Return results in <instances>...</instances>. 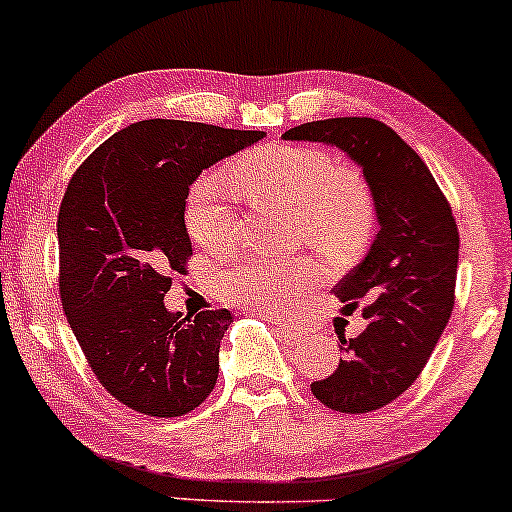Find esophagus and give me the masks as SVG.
<instances>
[{
	"mask_svg": "<svg viewBox=\"0 0 512 512\" xmlns=\"http://www.w3.org/2000/svg\"><path fill=\"white\" fill-rule=\"evenodd\" d=\"M267 321L276 323L278 331H281V335H283V338H286L288 342H302V340H304V333L300 331V328L290 326V323H281L278 319H274V316H267Z\"/></svg>",
	"mask_w": 512,
	"mask_h": 512,
	"instance_id": "1",
	"label": "esophagus"
}]
</instances>
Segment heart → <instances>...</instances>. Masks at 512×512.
I'll return each mask as SVG.
<instances>
[{
    "label": "heart",
    "instance_id": "obj_1",
    "mask_svg": "<svg viewBox=\"0 0 512 512\" xmlns=\"http://www.w3.org/2000/svg\"><path fill=\"white\" fill-rule=\"evenodd\" d=\"M231 178L250 198L297 203L302 241L331 250H354L373 229L375 208L366 181L352 167L335 165L321 148L295 144L257 146L236 160ZM234 180V181H235ZM233 181V182H234ZM222 172H205L189 186L184 224L191 241L208 252H224L238 241V190ZM312 260H238L215 276L224 300L281 314L321 281Z\"/></svg>",
    "mask_w": 512,
    "mask_h": 512
}]
</instances>
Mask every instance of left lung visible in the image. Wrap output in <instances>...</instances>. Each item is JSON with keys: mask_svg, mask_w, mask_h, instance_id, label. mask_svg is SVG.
Wrapping results in <instances>:
<instances>
[{"mask_svg": "<svg viewBox=\"0 0 512 512\" xmlns=\"http://www.w3.org/2000/svg\"><path fill=\"white\" fill-rule=\"evenodd\" d=\"M283 139L342 148L373 193L378 236L366 260L333 288L345 307L364 302L368 326L357 338H340V364L312 383V394L340 413L378 411L416 383L454 312V212L428 165L385 122L316 120Z\"/></svg>", "mask_w": 512, "mask_h": 512, "instance_id": "8db88e82", "label": "left lung"}]
</instances>
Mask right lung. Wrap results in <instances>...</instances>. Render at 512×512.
I'll list each match as a JSON object with an SVG mask.
<instances>
[{
    "label": "right lung",
    "mask_w": 512,
    "mask_h": 512,
    "mask_svg": "<svg viewBox=\"0 0 512 512\" xmlns=\"http://www.w3.org/2000/svg\"><path fill=\"white\" fill-rule=\"evenodd\" d=\"M264 132L144 120L77 167L58 210V290L84 359L111 397L155 418L191 413L215 390L219 340L234 316L172 314V271L193 257L189 186Z\"/></svg>",
    "instance_id": "right-lung-1"
}]
</instances>
